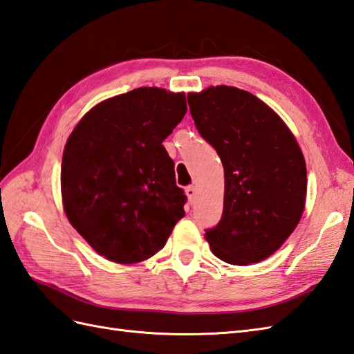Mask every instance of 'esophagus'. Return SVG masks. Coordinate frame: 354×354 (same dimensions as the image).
<instances>
[{
  "label": "esophagus",
  "instance_id": "esophagus-1",
  "mask_svg": "<svg viewBox=\"0 0 354 354\" xmlns=\"http://www.w3.org/2000/svg\"><path fill=\"white\" fill-rule=\"evenodd\" d=\"M185 194H187V197H188V201L193 202L194 197H196V187H194V185L187 187V188H185Z\"/></svg>",
  "mask_w": 354,
  "mask_h": 354
}]
</instances>
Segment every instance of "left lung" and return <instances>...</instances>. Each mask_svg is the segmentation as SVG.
I'll return each instance as SVG.
<instances>
[{
	"mask_svg": "<svg viewBox=\"0 0 354 354\" xmlns=\"http://www.w3.org/2000/svg\"><path fill=\"white\" fill-rule=\"evenodd\" d=\"M199 134L225 169L223 214L205 238L232 266L271 257L299 225L306 202V162L285 122L245 90L231 86L190 93Z\"/></svg>",
	"mask_w": 354,
	"mask_h": 354,
	"instance_id": "1",
	"label": "left lung"
}]
</instances>
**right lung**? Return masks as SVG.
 Listing matches in <instances>:
<instances>
[{"label":"right lung","mask_w":354,"mask_h":354,"mask_svg":"<svg viewBox=\"0 0 354 354\" xmlns=\"http://www.w3.org/2000/svg\"><path fill=\"white\" fill-rule=\"evenodd\" d=\"M185 113V93L138 87L95 105L72 131L63 207L101 257L118 264L151 258L185 216L187 196L162 146Z\"/></svg>","instance_id":"1"}]
</instances>
